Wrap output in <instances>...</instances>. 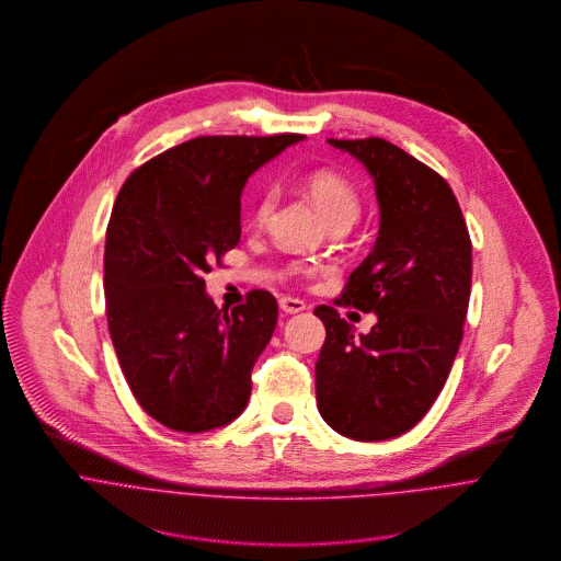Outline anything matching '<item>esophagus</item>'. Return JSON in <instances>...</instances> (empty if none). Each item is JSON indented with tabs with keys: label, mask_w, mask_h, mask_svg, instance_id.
<instances>
[{
	"label": "esophagus",
	"mask_w": 561,
	"mask_h": 561,
	"mask_svg": "<svg viewBox=\"0 0 561 561\" xmlns=\"http://www.w3.org/2000/svg\"><path fill=\"white\" fill-rule=\"evenodd\" d=\"M278 307H280V311H283V313H287V316H296V313H302V311L307 309V305H305L302 300H298V298H289V296L280 298V300H278Z\"/></svg>",
	"instance_id": "34e87169"
}]
</instances>
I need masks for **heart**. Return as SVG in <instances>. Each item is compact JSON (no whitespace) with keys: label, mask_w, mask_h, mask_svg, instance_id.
I'll list each match as a JSON object with an SVG mask.
<instances>
[{"label":"heart","mask_w":561,"mask_h":561,"mask_svg":"<svg viewBox=\"0 0 561 561\" xmlns=\"http://www.w3.org/2000/svg\"><path fill=\"white\" fill-rule=\"evenodd\" d=\"M307 192L311 196V201L316 203V207L320 209L321 216L330 222V225H352L358 214H360V192L356 190V185L343 176L341 172L334 170H316L307 176ZM276 205V194L274 190H265L254 205L252 211V220L254 225H265L272 209ZM300 272L309 274V267H300Z\"/></svg>","instance_id":"1"}]
</instances>
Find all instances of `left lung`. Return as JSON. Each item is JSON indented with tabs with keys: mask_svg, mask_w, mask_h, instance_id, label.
<instances>
[{
	"mask_svg": "<svg viewBox=\"0 0 561 561\" xmlns=\"http://www.w3.org/2000/svg\"><path fill=\"white\" fill-rule=\"evenodd\" d=\"M328 145L374 179L380 231L336 305L376 313L371 332L321 305L325 341L316 363L323 421L354 440H387L414 427L443 391L462 341L473 245L449 183L382 138Z\"/></svg>",
	"mask_w": 561,
	"mask_h": 561,
	"instance_id": "left-lung-1",
	"label": "left lung"
}]
</instances>
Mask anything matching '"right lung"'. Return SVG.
Masks as SVG:
<instances>
[{
  "label": "right lung",
  "mask_w": 561,
  "mask_h": 561,
  "mask_svg": "<svg viewBox=\"0 0 561 561\" xmlns=\"http://www.w3.org/2000/svg\"><path fill=\"white\" fill-rule=\"evenodd\" d=\"M305 136H201L142 163L121 187L103 254L110 336L134 398L161 425L207 432L238 419L278 305L254 289L236 309L205 291L238 245L248 176Z\"/></svg>",
  "instance_id": "add662e5"
}]
</instances>
